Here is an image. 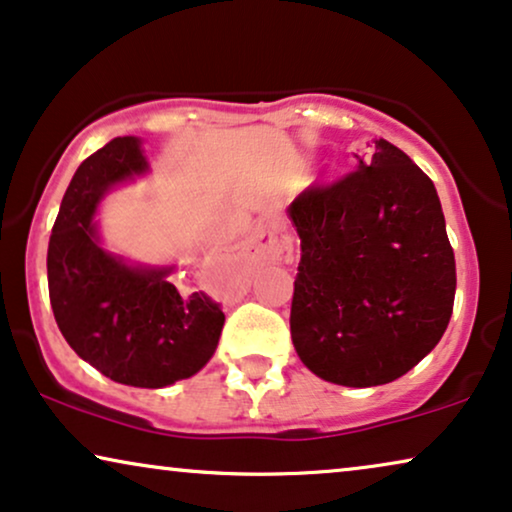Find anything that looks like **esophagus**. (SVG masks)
<instances>
[{
    "instance_id": "34e87169",
    "label": "esophagus",
    "mask_w": 512,
    "mask_h": 512,
    "mask_svg": "<svg viewBox=\"0 0 512 512\" xmlns=\"http://www.w3.org/2000/svg\"><path fill=\"white\" fill-rule=\"evenodd\" d=\"M285 248H288V238L285 231L276 220H264L257 224L255 234L250 241V252L255 260L260 262H278L285 257Z\"/></svg>"
}]
</instances>
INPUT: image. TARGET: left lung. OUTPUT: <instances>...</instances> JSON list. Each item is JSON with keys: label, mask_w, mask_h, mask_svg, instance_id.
Listing matches in <instances>:
<instances>
[{"label": "left lung", "mask_w": 512, "mask_h": 512, "mask_svg": "<svg viewBox=\"0 0 512 512\" xmlns=\"http://www.w3.org/2000/svg\"><path fill=\"white\" fill-rule=\"evenodd\" d=\"M356 173L288 206L302 241L290 335L330 384L403 377L445 335L456 267L445 215L424 170L379 138Z\"/></svg>", "instance_id": "1"}]
</instances>
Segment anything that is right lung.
<instances>
[{"mask_svg":"<svg viewBox=\"0 0 512 512\" xmlns=\"http://www.w3.org/2000/svg\"><path fill=\"white\" fill-rule=\"evenodd\" d=\"M147 173L135 135L88 156L60 203L46 269L53 316L74 353L119 384L163 388L206 367L224 313L203 292L182 295L168 281L175 264H133L102 248L100 201Z\"/></svg>","mask_w":512,"mask_h":512,"instance_id":"add662e5","label":"right lung"}]
</instances>
